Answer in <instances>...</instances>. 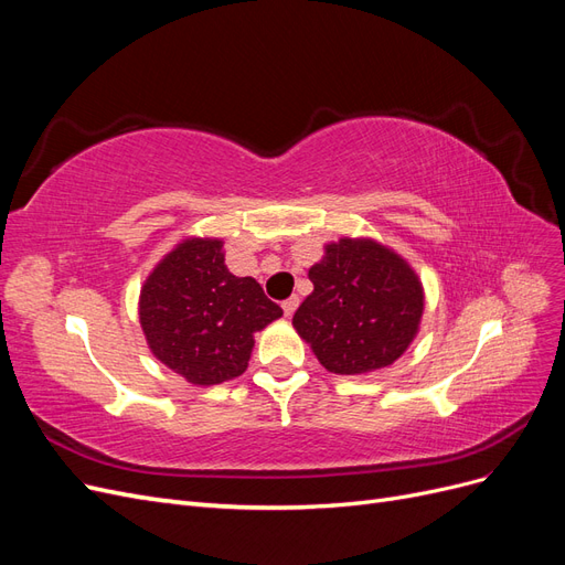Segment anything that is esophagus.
Segmentation results:
<instances>
[{"label": "esophagus", "mask_w": 565, "mask_h": 565, "mask_svg": "<svg viewBox=\"0 0 565 565\" xmlns=\"http://www.w3.org/2000/svg\"><path fill=\"white\" fill-rule=\"evenodd\" d=\"M297 306H299V297H297V295H292L289 299H285V301H282V311H285V316H287V318L292 316V313L297 311Z\"/></svg>", "instance_id": "esophagus-1"}]
</instances>
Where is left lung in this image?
Returning a JSON list of instances; mask_svg holds the SVG:
<instances>
[{
  "instance_id": "obj_1",
  "label": "left lung",
  "mask_w": 565,
  "mask_h": 565,
  "mask_svg": "<svg viewBox=\"0 0 565 565\" xmlns=\"http://www.w3.org/2000/svg\"><path fill=\"white\" fill-rule=\"evenodd\" d=\"M313 292L292 324L324 370L363 374L405 353L419 330L424 289L417 273L388 247L341 237L311 266Z\"/></svg>"
}]
</instances>
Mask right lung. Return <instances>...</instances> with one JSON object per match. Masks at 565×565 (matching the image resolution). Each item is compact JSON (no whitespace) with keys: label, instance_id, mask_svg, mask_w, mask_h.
Listing matches in <instances>:
<instances>
[{"label":"right lung","instance_id":"right-lung-1","mask_svg":"<svg viewBox=\"0 0 565 565\" xmlns=\"http://www.w3.org/2000/svg\"><path fill=\"white\" fill-rule=\"evenodd\" d=\"M282 309L254 278L224 264V243L188 237L141 287L139 320L152 355L191 384L212 386L247 370L254 332Z\"/></svg>","mask_w":565,"mask_h":565}]
</instances>
